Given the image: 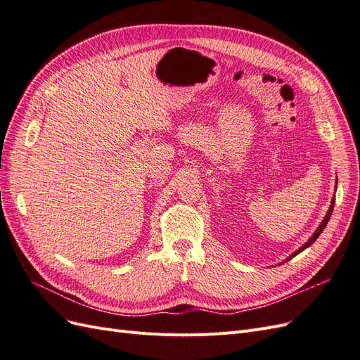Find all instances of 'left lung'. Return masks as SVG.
Listing matches in <instances>:
<instances>
[{
    "label": "left lung",
    "instance_id": "8db88e82",
    "mask_svg": "<svg viewBox=\"0 0 360 360\" xmlns=\"http://www.w3.org/2000/svg\"><path fill=\"white\" fill-rule=\"evenodd\" d=\"M333 205H335V198L332 200V204H330V209H329L328 214H326V216H324V219H323V222L320 224V226L317 228V231H315V233L312 234V237L309 238V240H308L307 243H304V245H303V246H302L300 249H297V250H296V252H294V254H292V255H291V257H290L288 259H291L292 257H296V255H297L299 252H302V250H303V249H307L308 246H311V245H312V243H314L315 240H317V238H319V236H320V234L323 233V230H324V228H326V225H328V222H329V219H330V216H332V212H333Z\"/></svg>",
    "mask_w": 360,
    "mask_h": 360
}]
</instances>
